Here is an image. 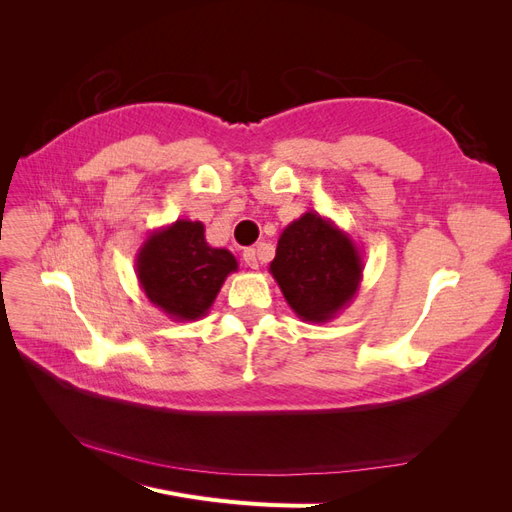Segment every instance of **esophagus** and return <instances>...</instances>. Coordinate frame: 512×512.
Listing matches in <instances>:
<instances>
[{
    "label": "esophagus",
    "mask_w": 512,
    "mask_h": 512,
    "mask_svg": "<svg viewBox=\"0 0 512 512\" xmlns=\"http://www.w3.org/2000/svg\"><path fill=\"white\" fill-rule=\"evenodd\" d=\"M243 260H245V265L250 267V269H258V254H256L254 247H245V250H243Z\"/></svg>",
    "instance_id": "1"
}]
</instances>
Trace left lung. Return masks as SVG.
<instances>
[{"instance_id":"1","label":"left lung","mask_w":512,"mask_h":512,"mask_svg":"<svg viewBox=\"0 0 512 512\" xmlns=\"http://www.w3.org/2000/svg\"><path fill=\"white\" fill-rule=\"evenodd\" d=\"M365 262L348 232L316 211L284 228L269 273L303 322H329L342 314L363 280Z\"/></svg>"}]
</instances>
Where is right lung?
I'll use <instances>...</instances> for the list:
<instances>
[{"label": "right lung", "mask_w": 512, "mask_h": 512, "mask_svg": "<svg viewBox=\"0 0 512 512\" xmlns=\"http://www.w3.org/2000/svg\"><path fill=\"white\" fill-rule=\"evenodd\" d=\"M239 269L224 247H211L203 222L177 220L149 232L136 254V277L149 303L177 322L198 320Z\"/></svg>", "instance_id": "add662e5"}]
</instances>
